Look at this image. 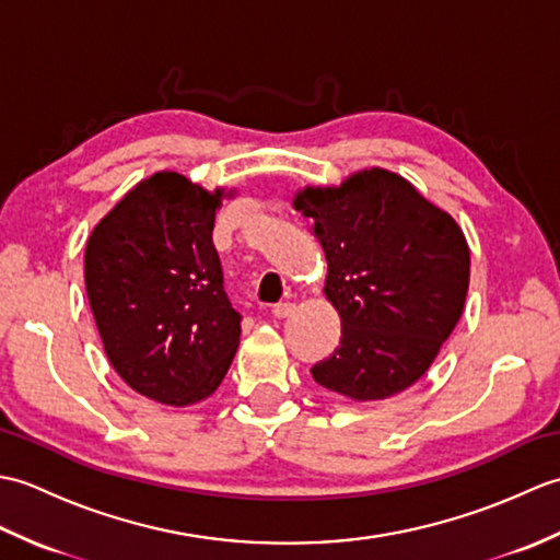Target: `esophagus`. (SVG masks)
I'll use <instances>...</instances> for the list:
<instances>
[{"label":"esophagus","instance_id":"obj_1","mask_svg":"<svg viewBox=\"0 0 560 560\" xmlns=\"http://www.w3.org/2000/svg\"><path fill=\"white\" fill-rule=\"evenodd\" d=\"M293 311H295V305H293L291 301H283V303H277V305H273L271 315L277 317V319H287V317H291V315H293Z\"/></svg>","mask_w":560,"mask_h":560}]
</instances>
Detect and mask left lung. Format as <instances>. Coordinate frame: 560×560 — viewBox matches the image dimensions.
Here are the masks:
<instances>
[{
	"label": "left lung",
	"instance_id": "8db88e82",
	"mask_svg": "<svg viewBox=\"0 0 560 560\" xmlns=\"http://www.w3.org/2000/svg\"><path fill=\"white\" fill-rule=\"evenodd\" d=\"M293 209L315 223L325 295L341 319L337 351L311 371L315 383L353 401L409 389L464 313L469 245L459 223L380 165L295 189Z\"/></svg>",
	"mask_w": 560,
	"mask_h": 560
}]
</instances>
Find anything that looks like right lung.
Wrapping results in <instances>:
<instances>
[{
	"label": "right lung",
	"instance_id": "right-lung-1",
	"mask_svg": "<svg viewBox=\"0 0 560 560\" xmlns=\"http://www.w3.org/2000/svg\"><path fill=\"white\" fill-rule=\"evenodd\" d=\"M235 189L175 171L139 180L93 225L83 279L115 373L141 397L189 407L211 397L241 343L223 291L213 219Z\"/></svg>",
	"mask_w": 560,
	"mask_h": 560
}]
</instances>
